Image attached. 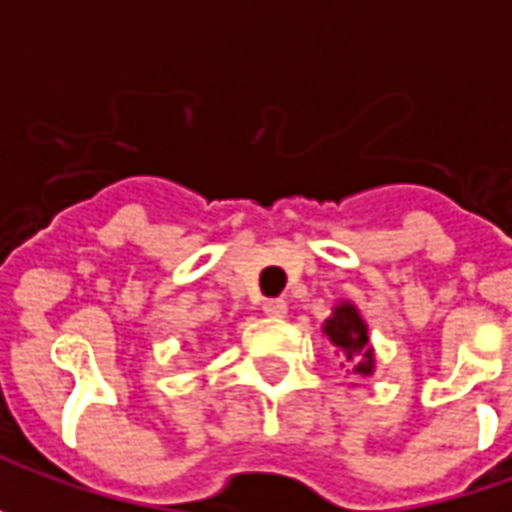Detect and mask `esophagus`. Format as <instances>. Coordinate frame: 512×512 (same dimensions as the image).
Returning <instances> with one entry per match:
<instances>
[{
	"label": "esophagus",
	"mask_w": 512,
	"mask_h": 512,
	"mask_svg": "<svg viewBox=\"0 0 512 512\" xmlns=\"http://www.w3.org/2000/svg\"><path fill=\"white\" fill-rule=\"evenodd\" d=\"M263 312H266L268 318H285L288 315V304L282 299H268L263 304Z\"/></svg>",
	"instance_id": "34e87169"
}]
</instances>
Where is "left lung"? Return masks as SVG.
Listing matches in <instances>:
<instances>
[{
    "label": "left lung",
    "instance_id": "left-lung-1",
    "mask_svg": "<svg viewBox=\"0 0 512 512\" xmlns=\"http://www.w3.org/2000/svg\"><path fill=\"white\" fill-rule=\"evenodd\" d=\"M323 332L329 334L354 376H370L373 373V351L367 348V326L359 318L354 304H340L334 307L332 318L326 321Z\"/></svg>",
    "mask_w": 512,
    "mask_h": 512
}]
</instances>
